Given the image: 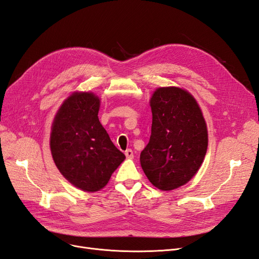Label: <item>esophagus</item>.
Segmentation results:
<instances>
[{
	"instance_id": "obj_1",
	"label": "esophagus",
	"mask_w": 259,
	"mask_h": 259,
	"mask_svg": "<svg viewBox=\"0 0 259 259\" xmlns=\"http://www.w3.org/2000/svg\"><path fill=\"white\" fill-rule=\"evenodd\" d=\"M125 155H126V158H128V159L134 158V153H133L132 149H127V150L125 151Z\"/></svg>"
}]
</instances>
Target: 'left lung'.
Returning <instances> with one entry per match:
<instances>
[{
  "mask_svg": "<svg viewBox=\"0 0 259 259\" xmlns=\"http://www.w3.org/2000/svg\"><path fill=\"white\" fill-rule=\"evenodd\" d=\"M151 136L140 153V165L154 187L169 191L197 174L207 150V127L190 93L169 86L150 99Z\"/></svg>",
  "mask_w": 259,
  "mask_h": 259,
  "instance_id": "1",
  "label": "left lung"
}]
</instances>
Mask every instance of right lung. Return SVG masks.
<instances>
[{"label": "right lung", "mask_w": 259, "mask_h": 259, "mask_svg": "<svg viewBox=\"0 0 259 259\" xmlns=\"http://www.w3.org/2000/svg\"><path fill=\"white\" fill-rule=\"evenodd\" d=\"M99 107L95 94L75 92L60 106L52 125L55 164L69 183L88 192L103 189L125 159L99 122Z\"/></svg>", "instance_id": "1"}]
</instances>
